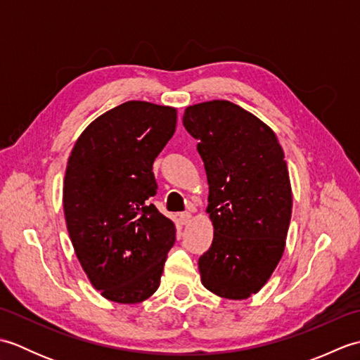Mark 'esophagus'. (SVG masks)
<instances>
[{"label":"esophagus","instance_id":"obj_1","mask_svg":"<svg viewBox=\"0 0 360 360\" xmlns=\"http://www.w3.org/2000/svg\"><path fill=\"white\" fill-rule=\"evenodd\" d=\"M179 221L182 224H188L190 221H192V213H190V212L179 213Z\"/></svg>","mask_w":360,"mask_h":360}]
</instances>
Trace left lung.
Listing matches in <instances>:
<instances>
[{"label": "left lung", "instance_id": "1", "mask_svg": "<svg viewBox=\"0 0 360 360\" xmlns=\"http://www.w3.org/2000/svg\"><path fill=\"white\" fill-rule=\"evenodd\" d=\"M182 124L198 141L209 182L213 241L198 262L201 283L244 300L266 285L285 252L292 212L285 153L264 122L229 101L187 106Z\"/></svg>", "mask_w": 360, "mask_h": 360}]
</instances>
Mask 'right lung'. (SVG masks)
<instances>
[{
	"mask_svg": "<svg viewBox=\"0 0 360 360\" xmlns=\"http://www.w3.org/2000/svg\"><path fill=\"white\" fill-rule=\"evenodd\" d=\"M176 108L129 101L85 128L68 159L63 210L83 271L116 303L156 292L176 238L156 195L153 162L176 129Z\"/></svg>",
	"mask_w": 360,
	"mask_h": 360,
	"instance_id": "right-lung-1",
	"label": "right lung"
}]
</instances>
